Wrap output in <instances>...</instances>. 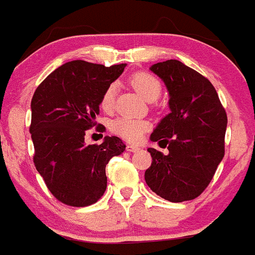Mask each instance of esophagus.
I'll return each mask as SVG.
<instances>
[{
    "instance_id": "1",
    "label": "esophagus",
    "mask_w": 255,
    "mask_h": 255,
    "mask_svg": "<svg viewBox=\"0 0 255 255\" xmlns=\"http://www.w3.org/2000/svg\"><path fill=\"white\" fill-rule=\"evenodd\" d=\"M139 147L138 146H134V144H128L127 146V151H129V152H137V151H139Z\"/></svg>"
}]
</instances>
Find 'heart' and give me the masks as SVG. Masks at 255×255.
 Segmentation results:
<instances>
[{"label":"heart","mask_w":255,"mask_h":255,"mask_svg":"<svg viewBox=\"0 0 255 255\" xmlns=\"http://www.w3.org/2000/svg\"><path fill=\"white\" fill-rule=\"evenodd\" d=\"M133 89L147 102H154L161 94V83L147 73H137L129 79ZM117 87L108 85L101 99V107L104 112L111 113L116 106ZM148 122L143 120H135L130 117H120L111 123L112 132L129 142H137L142 138L143 133L148 129Z\"/></svg>","instance_id":"obj_1"}]
</instances>
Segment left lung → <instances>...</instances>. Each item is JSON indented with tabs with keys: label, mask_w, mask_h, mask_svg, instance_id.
Here are the masks:
<instances>
[{
	"label": "left lung",
	"mask_w": 255,
	"mask_h": 255,
	"mask_svg": "<svg viewBox=\"0 0 255 255\" xmlns=\"http://www.w3.org/2000/svg\"><path fill=\"white\" fill-rule=\"evenodd\" d=\"M165 83L170 113L157 125L151 141L163 142L168 153L148 148L152 165L144 172L149 189L171 203L199 196L224 157L228 118L210 82L178 60L149 68Z\"/></svg>",
	"instance_id": "obj_1"
}]
</instances>
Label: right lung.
<instances>
[{
	"instance_id": "add662e5",
	"label": "right lung",
	"mask_w": 255,
	"mask_h": 255,
	"mask_svg": "<svg viewBox=\"0 0 255 255\" xmlns=\"http://www.w3.org/2000/svg\"><path fill=\"white\" fill-rule=\"evenodd\" d=\"M125 66L69 61L35 90L30 126L34 163L50 192L66 205L82 208L97 203L107 189V163L126 149L116 135H106L101 144L89 146L84 138L97 125L104 90Z\"/></svg>"
}]
</instances>
